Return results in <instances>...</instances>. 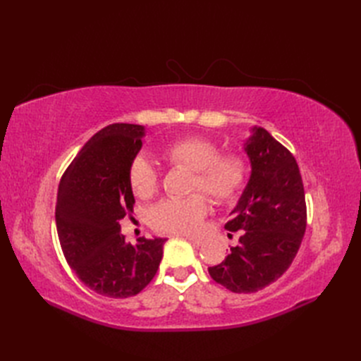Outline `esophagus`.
Masks as SVG:
<instances>
[{
    "mask_svg": "<svg viewBox=\"0 0 361 361\" xmlns=\"http://www.w3.org/2000/svg\"><path fill=\"white\" fill-rule=\"evenodd\" d=\"M187 239H188V241L194 245V247H200L202 244H203V241H202V239H197V238H192V236H187Z\"/></svg>",
    "mask_w": 361,
    "mask_h": 361,
    "instance_id": "1",
    "label": "esophagus"
}]
</instances>
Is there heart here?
I'll return each mask as SVG.
<instances>
[{"label":"heart","mask_w":361,"mask_h":361,"mask_svg":"<svg viewBox=\"0 0 361 361\" xmlns=\"http://www.w3.org/2000/svg\"><path fill=\"white\" fill-rule=\"evenodd\" d=\"M162 157L174 169L192 171L188 191L194 194L154 206L150 224L159 232L197 233L209 211V200L197 191L206 192L218 204H226L236 200L250 180L251 164L245 155L238 152L220 154L218 145L203 137L173 140L164 147ZM129 182L137 197L149 199L159 188V173L150 159L138 157L129 167Z\"/></svg>","instance_id":"1"}]
</instances>
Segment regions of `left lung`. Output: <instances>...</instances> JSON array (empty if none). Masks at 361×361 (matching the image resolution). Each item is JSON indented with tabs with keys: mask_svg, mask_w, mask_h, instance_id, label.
Instances as JSON below:
<instances>
[{
	"mask_svg": "<svg viewBox=\"0 0 361 361\" xmlns=\"http://www.w3.org/2000/svg\"><path fill=\"white\" fill-rule=\"evenodd\" d=\"M251 176L231 220L228 232L241 231L239 244L211 277L226 289L251 293L279 280L297 256L307 224V207L298 164L264 128H253L244 146Z\"/></svg>",
	"mask_w": 361,
	"mask_h": 361,
	"instance_id": "1",
	"label": "left lung"
}]
</instances>
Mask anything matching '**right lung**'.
<instances>
[{
	"label": "right lung",
	"mask_w": 361,
	"mask_h": 361,
	"mask_svg": "<svg viewBox=\"0 0 361 361\" xmlns=\"http://www.w3.org/2000/svg\"><path fill=\"white\" fill-rule=\"evenodd\" d=\"M145 128L113 123L96 133L64 171L56 223L63 255L75 274L96 293L128 298L155 277L166 238L126 243L118 221L133 212L129 167L141 149Z\"/></svg>",
	"instance_id": "right-lung-1"
}]
</instances>
